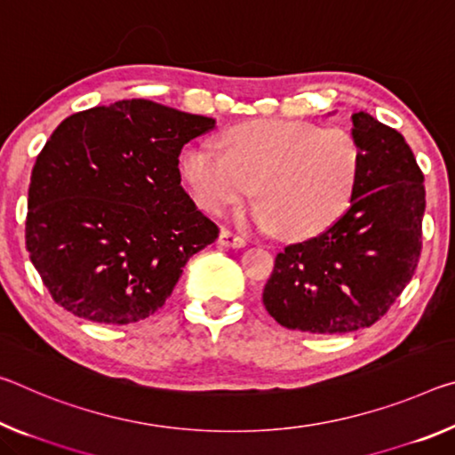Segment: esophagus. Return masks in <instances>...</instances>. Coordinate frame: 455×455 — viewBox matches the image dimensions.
<instances>
[{
    "mask_svg": "<svg viewBox=\"0 0 455 455\" xmlns=\"http://www.w3.org/2000/svg\"><path fill=\"white\" fill-rule=\"evenodd\" d=\"M219 243L222 244V247H233V249H243L244 244H247V241H244L243 236L235 235L233 230H228V228H220Z\"/></svg>",
    "mask_w": 455,
    "mask_h": 455,
    "instance_id": "1",
    "label": "esophagus"
}]
</instances>
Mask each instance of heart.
Wrapping results in <instances>:
<instances>
[{"label":"heart","mask_w":455,"mask_h":455,"mask_svg":"<svg viewBox=\"0 0 455 455\" xmlns=\"http://www.w3.org/2000/svg\"><path fill=\"white\" fill-rule=\"evenodd\" d=\"M222 146L227 155L202 143L182 157L196 204L222 212L255 190L257 225L291 239L320 233L348 208L363 165L355 135L307 121H244Z\"/></svg>","instance_id":"b5f03b06"}]
</instances>
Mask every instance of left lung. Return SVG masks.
I'll list each match as a JSON object with an SVG mask.
<instances>
[{
	"label": "left lung",
	"instance_id": "obj_1",
	"mask_svg": "<svg viewBox=\"0 0 455 455\" xmlns=\"http://www.w3.org/2000/svg\"><path fill=\"white\" fill-rule=\"evenodd\" d=\"M363 165L350 208L314 239L285 247L263 290L281 326L346 334L383 318L415 275L425 212L423 172L405 137L352 115Z\"/></svg>",
	"mask_w": 455,
	"mask_h": 455
}]
</instances>
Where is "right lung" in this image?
I'll return each instance as SVG.
<instances>
[{"mask_svg": "<svg viewBox=\"0 0 455 455\" xmlns=\"http://www.w3.org/2000/svg\"><path fill=\"white\" fill-rule=\"evenodd\" d=\"M216 121L148 99L70 115L36 157L26 249L56 304L124 326L157 312L219 227L184 192L180 151Z\"/></svg>", "mask_w": 455, "mask_h": 455, "instance_id": "right-lung-1", "label": "right lung"}]
</instances>
